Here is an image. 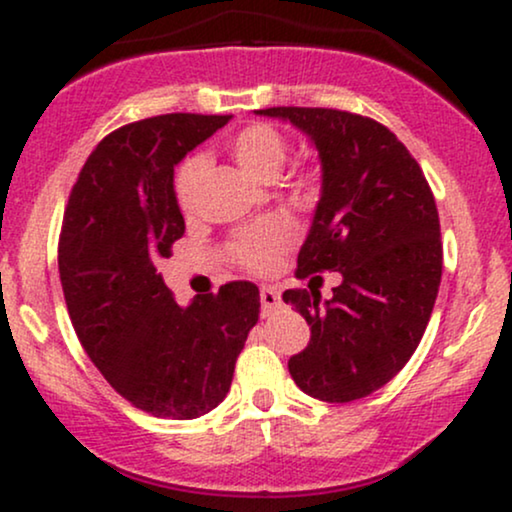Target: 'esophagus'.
<instances>
[{
  "label": "esophagus",
  "mask_w": 512,
  "mask_h": 512,
  "mask_svg": "<svg viewBox=\"0 0 512 512\" xmlns=\"http://www.w3.org/2000/svg\"><path fill=\"white\" fill-rule=\"evenodd\" d=\"M260 301H262V313L269 315V313H274V310L281 305V293L276 291L274 286H262Z\"/></svg>",
  "instance_id": "1"
}]
</instances>
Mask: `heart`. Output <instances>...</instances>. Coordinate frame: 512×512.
Masks as SVG:
<instances>
[{
  "instance_id": "obj_1",
  "label": "heart",
  "mask_w": 512,
  "mask_h": 512,
  "mask_svg": "<svg viewBox=\"0 0 512 512\" xmlns=\"http://www.w3.org/2000/svg\"><path fill=\"white\" fill-rule=\"evenodd\" d=\"M228 154L238 163L250 178L272 180L286 161V139L269 125H248L238 129L228 139ZM204 175H207V161L202 156L190 158L182 163L175 178V197L185 211L195 209L199 187H202ZM293 231L284 219H262L255 226L243 228L233 238V255L240 264L250 269H267L274 264L279 252L291 243Z\"/></svg>"
}]
</instances>
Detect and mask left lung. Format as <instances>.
Returning <instances> with one entry per match:
<instances>
[{"mask_svg": "<svg viewBox=\"0 0 512 512\" xmlns=\"http://www.w3.org/2000/svg\"><path fill=\"white\" fill-rule=\"evenodd\" d=\"M257 115L291 122L320 156V202L296 274H342L330 301L317 289L284 291L310 325L289 373L322 402L368 397L404 368L431 320L443 274L436 199L407 146L370 117L332 108Z\"/></svg>", "mask_w": 512, "mask_h": 512, "instance_id": "8db88e82", "label": "left lung"}]
</instances>
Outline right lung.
Masks as SVG:
<instances>
[{
	"label": "right lung",
	"mask_w": 512,
	"mask_h": 512,
	"mask_svg": "<svg viewBox=\"0 0 512 512\" xmlns=\"http://www.w3.org/2000/svg\"><path fill=\"white\" fill-rule=\"evenodd\" d=\"M228 120L170 113L115 129L88 156L64 211L57 262L76 337L127 402L163 419L219 407L260 317L250 281L182 308L156 272L185 233L175 166Z\"/></svg>",
	"instance_id": "add662e5"
}]
</instances>
